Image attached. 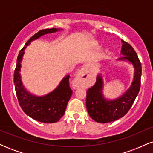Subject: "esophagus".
Segmentation results:
<instances>
[{"instance_id": "esophagus-1", "label": "esophagus", "mask_w": 153, "mask_h": 153, "mask_svg": "<svg viewBox=\"0 0 153 153\" xmlns=\"http://www.w3.org/2000/svg\"><path fill=\"white\" fill-rule=\"evenodd\" d=\"M86 76H85V69L80 70L78 72L76 75V78H75V83L76 84H80L83 80L86 79Z\"/></svg>"}]
</instances>
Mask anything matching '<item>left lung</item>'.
Masks as SVG:
<instances>
[{"label":"left lung","mask_w":153,"mask_h":153,"mask_svg":"<svg viewBox=\"0 0 153 153\" xmlns=\"http://www.w3.org/2000/svg\"><path fill=\"white\" fill-rule=\"evenodd\" d=\"M122 59H127L134 67V78L131 87L119 99L107 101L103 97V81L98 75L94 86L87 91L86 108L90 117L99 123L111 122L122 118L129 111L140 89L142 66L137 54L129 43L122 39Z\"/></svg>","instance_id":"left-lung-1"}]
</instances>
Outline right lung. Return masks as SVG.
Listing matches in <instances>:
<instances>
[{"label": "right lung", "mask_w": 153, "mask_h": 153, "mask_svg": "<svg viewBox=\"0 0 153 153\" xmlns=\"http://www.w3.org/2000/svg\"><path fill=\"white\" fill-rule=\"evenodd\" d=\"M58 29L54 28L42 29L28 40L19 52L13 75L16 94L22 110L26 114L32 119L44 123L57 122L64 115L67 105L73 94L69 85L70 75L65 76L58 87L52 93L43 97H37L31 95L23 86L20 75L21 62L24 54V50L31 41L36 39L44 34L55 32Z\"/></svg>", "instance_id": "obj_1"}]
</instances>
